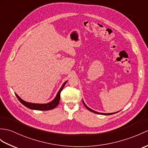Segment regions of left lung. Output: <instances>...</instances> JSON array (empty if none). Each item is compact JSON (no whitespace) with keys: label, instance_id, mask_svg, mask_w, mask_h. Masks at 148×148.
I'll use <instances>...</instances> for the list:
<instances>
[{"label":"left lung","instance_id":"obj_1","mask_svg":"<svg viewBox=\"0 0 148 148\" xmlns=\"http://www.w3.org/2000/svg\"><path fill=\"white\" fill-rule=\"evenodd\" d=\"M83 103H84V106L86 107V108H87V109H88L89 111H92V112H94V113H96V114H103V115H110V114H114V113H116V112H114V113H101V112H96V111H93V110H92V109H90L88 107L85 103H84V102H83Z\"/></svg>","mask_w":148,"mask_h":148}]
</instances>
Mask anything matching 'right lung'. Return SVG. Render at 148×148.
Here are the masks:
<instances>
[{
  "label": "right lung",
  "instance_id": "right-lung-1",
  "mask_svg": "<svg viewBox=\"0 0 148 148\" xmlns=\"http://www.w3.org/2000/svg\"><path fill=\"white\" fill-rule=\"evenodd\" d=\"M66 83H67V81H65V82L63 84V85L62 86L61 88L58 91L57 95H56L55 99L48 103H29V102L24 101L23 100H22L20 97L17 95V94H15V95L16 96L18 99L19 100V101H20L22 104H23L25 106L27 107L28 108H29L30 109H34V110H38V111H48V110H51L55 108L58 105L60 99V93L62 92V90H63V88H64Z\"/></svg>",
  "mask_w": 148,
  "mask_h": 148
}]
</instances>
